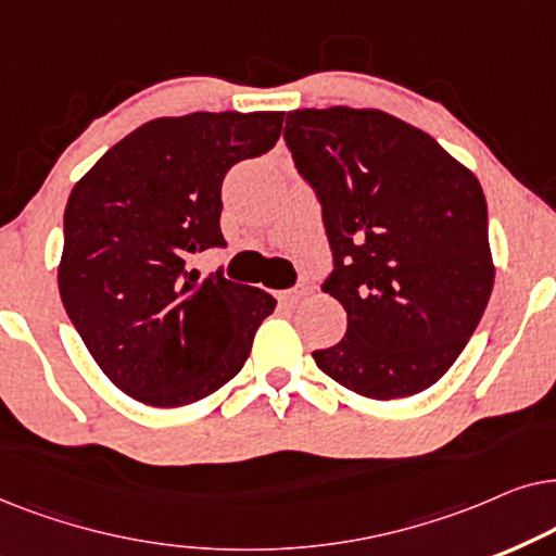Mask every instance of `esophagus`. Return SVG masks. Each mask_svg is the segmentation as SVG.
Listing matches in <instances>:
<instances>
[{"mask_svg":"<svg viewBox=\"0 0 556 556\" xmlns=\"http://www.w3.org/2000/svg\"><path fill=\"white\" fill-rule=\"evenodd\" d=\"M302 298H305V287H294V290L279 292V302H282V305H287V307L298 305Z\"/></svg>","mask_w":556,"mask_h":556,"instance_id":"obj_1","label":"esophagus"}]
</instances>
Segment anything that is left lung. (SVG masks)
Instances as JSON below:
<instances>
[{
	"instance_id": "obj_1",
	"label": "left lung",
	"mask_w": 556,
	"mask_h": 556,
	"mask_svg": "<svg viewBox=\"0 0 556 556\" xmlns=\"http://www.w3.org/2000/svg\"><path fill=\"white\" fill-rule=\"evenodd\" d=\"M285 139L323 205L336 258L323 290L348 315L317 368L376 402L419 394L455 364L493 290L478 177L381 109H294Z\"/></svg>"
}]
</instances>
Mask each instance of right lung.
Returning a JSON list of instances; mask_svg holds the SVG:
<instances>
[{
	"instance_id": "right-lung-1",
	"label": "right lung",
	"mask_w": 556,
	"mask_h": 556,
	"mask_svg": "<svg viewBox=\"0 0 556 556\" xmlns=\"http://www.w3.org/2000/svg\"><path fill=\"white\" fill-rule=\"evenodd\" d=\"M285 111H195L144 122L73 185L58 290L88 353L124 394L188 406L247 364L277 300L258 287L185 271L224 247L220 185L269 152Z\"/></svg>"
}]
</instances>
